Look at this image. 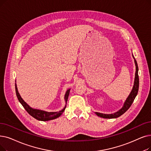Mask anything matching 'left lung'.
I'll return each instance as SVG.
<instances>
[{
    "mask_svg": "<svg viewBox=\"0 0 151 151\" xmlns=\"http://www.w3.org/2000/svg\"><path fill=\"white\" fill-rule=\"evenodd\" d=\"M134 60V63H135V66H136V72H135V77H134V85L133 87L132 88V91H131L130 94L127 98L126 101H124L123 107L119 110H118L117 112L114 113V114H105L102 113H99V112H95V114L100 117L104 118V119H116V118H118L120 116L122 115H123L124 112H127L128 109L130 107V106H132V104H133L136 96L137 94V92H138L139 89V76H138V67H137V63L136 60H135V58L132 54Z\"/></svg>",
    "mask_w": 151,
    "mask_h": 151,
    "instance_id": "obj_1",
    "label": "left lung"
}]
</instances>
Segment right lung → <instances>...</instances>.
I'll return each instance as SVG.
<instances>
[{
  "mask_svg": "<svg viewBox=\"0 0 151 151\" xmlns=\"http://www.w3.org/2000/svg\"><path fill=\"white\" fill-rule=\"evenodd\" d=\"M15 91H16V94H17V98H18L19 102L21 103L23 107L24 108V109L26 110L27 111V112L30 115H31L32 117H34L35 119H36L37 120H39V121H49V120L55 119H57V118L59 117L62 114V113L64 112L65 108H66L67 100H68V96L70 94V89H68L66 91V93H65V94L64 98H65V104H66V105H65L64 108L62 110H60L59 112H46V111H45V110L32 108L22 98L20 94H19L18 93L16 83H15Z\"/></svg>",
  "mask_w": 151,
  "mask_h": 151,
  "instance_id": "1",
  "label": "right lung"
}]
</instances>
